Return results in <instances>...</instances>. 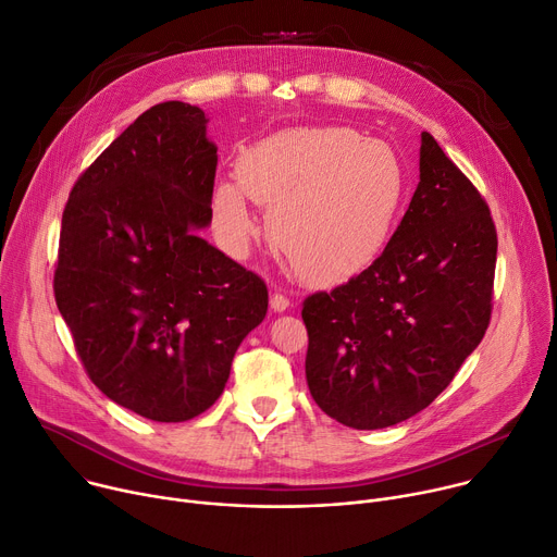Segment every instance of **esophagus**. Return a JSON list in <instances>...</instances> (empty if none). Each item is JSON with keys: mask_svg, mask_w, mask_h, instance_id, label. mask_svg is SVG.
Listing matches in <instances>:
<instances>
[{"mask_svg": "<svg viewBox=\"0 0 557 557\" xmlns=\"http://www.w3.org/2000/svg\"><path fill=\"white\" fill-rule=\"evenodd\" d=\"M288 307H290V301H288V297L284 293H273L271 295V309L275 313H284Z\"/></svg>", "mask_w": 557, "mask_h": 557, "instance_id": "1", "label": "esophagus"}]
</instances>
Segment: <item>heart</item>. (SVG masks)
<instances>
[{
	"mask_svg": "<svg viewBox=\"0 0 557 557\" xmlns=\"http://www.w3.org/2000/svg\"><path fill=\"white\" fill-rule=\"evenodd\" d=\"M246 197L269 209V239L295 275L333 284L380 256L404 199V171L380 139L346 126H297L246 148L237 182L218 184L215 224L235 250L256 231Z\"/></svg>",
	"mask_w": 557,
	"mask_h": 557,
	"instance_id": "1",
	"label": "heart"
}]
</instances>
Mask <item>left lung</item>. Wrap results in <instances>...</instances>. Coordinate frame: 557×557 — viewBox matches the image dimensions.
Here are the masks:
<instances>
[{
    "mask_svg": "<svg viewBox=\"0 0 557 557\" xmlns=\"http://www.w3.org/2000/svg\"><path fill=\"white\" fill-rule=\"evenodd\" d=\"M495 256L484 197L424 131L420 184L382 256L301 307L318 407L360 431L426 409L486 333Z\"/></svg>",
    "mask_w": 557,
    "mask_h": 557,
    "instance_id": "obj_1",
    "label": "left lung"
}]
</instances>
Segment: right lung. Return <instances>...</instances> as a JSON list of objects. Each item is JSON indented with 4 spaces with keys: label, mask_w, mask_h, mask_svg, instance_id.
<instances>
[{
    "label": "right lung",
    "mask_w": 557,
    "mask_h": 557,
    "mask_svg": "<svg viewBox=\"0 0 557 557\" xmlns=\"http://www.w3.org/2000/svg\"><path fill=\"white\" fill-rule=\"evenodd\" d=\"M205 111L141 113L75 182L62 215L55 301L92 384L156 422L222 395L269 290L197 235L213 218L218 146Z\"/></svg>",
    "instance_id": "add662e5"
}]
</instances>
